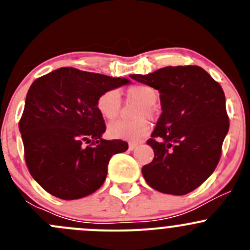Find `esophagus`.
<instances>
[{
	"instance_id": "1",
	"label": "esophagus",
	"mask_w": 250,
	"mask_h": 250,
	"mask_svg": "<svg viewBox=\"0 0 250 250\" xmlns=\"http://www.w3.org/2000/svg\"><path fill=\"white\" fill-rule=\"evenodd\" d=\"M138 145H139V143H135V141H132V143H129L128 147H129L130 151H133V150H135V148L138 147Z\"/></svg>"
}]
</instances>
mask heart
<instances>
[{
	"label": "heart",
	"mask_w": 250,
	"mask_h": 250,
	"mask_svg": "<svg viewBox=\"0 0 250 250\" xmlns=\"http://www.w3.org/2000/svg\"><path fill=\"white\" fill-rule=\"evenodd\" d=\"M127 98L130 102L139 103L140 106L135 111L134 121L118 120L107 125V134L113 139L135 141L140 140L150 132V122L146 118H152L155 115L153 105L158 100V92L155 88L146 84L130 85L127 89ZM122 102L118 90L109 89L103 92L97 99L98 112L105 120H113L120 113Z\"/></svg>",
	"instance_id": "heart-1"
}]
</instances>
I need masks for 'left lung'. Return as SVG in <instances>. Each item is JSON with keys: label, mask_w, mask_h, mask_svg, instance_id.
Wrapping results in <instances>:
<instances>
[{"label": "left lung", "mask_w": 250, "mask_h": 250, "mask_svg": "<svg viewBox=\"0 0 250 250\" xmlns=\"http://www.w3.org/2000/svg\"><path fill=\"white\" fill-rule=\"evenodd\" d=\"M130 77L161 94L162 113L147 140L155 157L141 169L144 178L160 192L186 195L202 185L220 160L230 125L223 88L195 65Z\"/></svg>", "instance_id": "8db88e82"}]
</instances>
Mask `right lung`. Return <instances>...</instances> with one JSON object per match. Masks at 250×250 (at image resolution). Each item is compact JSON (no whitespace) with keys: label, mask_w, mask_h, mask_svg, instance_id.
<instances>
[{"label":"right lung","mask_w":250,"mask_h":250,"mask_svg":"<svg viewBox=\"0 0 250 250\" xmlns=\"http://www.w3.org/2000/svg\"><path fill=\"white\" fill-rule=\"evenodd\" d=\"M130 83L74 67H60L30 87L19 122L25 162L50 195L77 200L104 184L112 155L128 150L123 140H105L97 110L103 92Z\"/></svg>","instance_id":"1"}]
</instances>
